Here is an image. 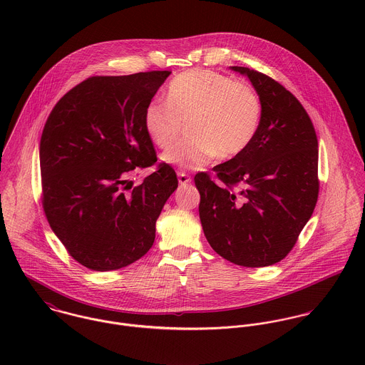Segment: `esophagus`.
Returning <instances> with one entry per match:
<instances>
[{
	"instance_id": "1",
	"label": "esophagus",
	"mask_w": 365,
	"mask_h": 365,
	"mask_svg": "<svg viewBox=\"0 0 365 365\" xmlns=\"http://www.w3.org/2000/svg\"><path fill=\"white\" fill-rule=\"evenodd\" d=\"M177 174H178V181H180V184H181V185H185V184L191 182V177H190L187 173H184V171H178Z\"/></svg>"
}]
</instances>
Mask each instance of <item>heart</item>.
I'll return each mask as SVG.
<instances>
[{"instance_id":"b5f03b06","label":"heart","mask_w":365,"mask_h":365,"mask_svg":"<svg viewBox=\"0 0 365 365\" xmlns=\"http://www.w3.org/2000/svg\"><path fill=\"white\" fill-rule=\"evenodd\" d=\"M262 105L256 90L210 70L178 74L167 87L165 101L145 110V128L153 143L170 148L190 120L191 139L164 153L168 164L200 170L217 156H240L260 129Z\"/></svg>"}]
</instances>
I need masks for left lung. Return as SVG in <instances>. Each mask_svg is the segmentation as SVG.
<instances>
[{"label":"left lung","mask_w":365,"mask_h":365,"mask_svg":"<svg viewBox=\"0 0 365 365\" xmlns=\"http://www.w3.org/2000/svg\"><path fill=\"white\" fill-rule=\"evenodd\" d=\"M252 81L262 105L260 129L240 156L194 178L200 219L210 247L243 267L287 257L312 216L319 195L317 138L302 104L274 78L233 66Z\"/></svg>","instance_id":"8db88e82"}]
</instances>
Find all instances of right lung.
Masks as SVG:
<instances>
[{
    "label": "right lung",
    "mask_w": 365,
    "mask_h": 365,
    "mask_svg": "<svg viewBox=\"0 0 365 365\" xmlns=\"http://www.w3.org/2000/svg\"><path fill=\"white\" fill-rule=\"evenodd\" d=\"M170 74L90 77L58 100L45 123L42 207L67 253L90 269H118L143 257L178 187L174 168L160 163L126 192L128 177L157 161L145 110Z\"/></svg>",
    "instance_id": "obj_1"
}]
</instances>
